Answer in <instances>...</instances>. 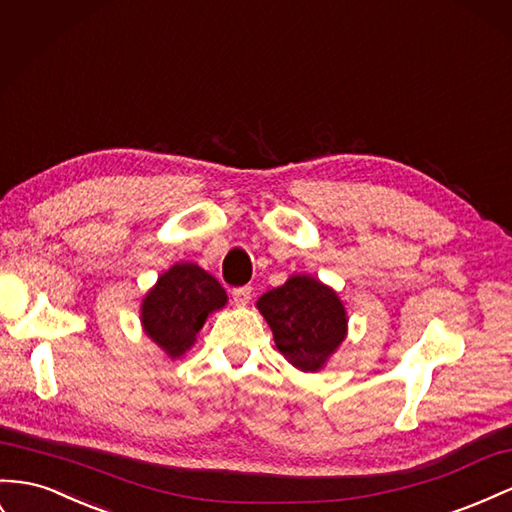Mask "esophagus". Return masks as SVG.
Instances as JSON below:
<instances>
[{
    "instance_id": "1",
    "label": "esophagus",
    "mask_w": 512,
    "mask_h": 512,
    "mask_svg": "<svg viewBox=\"0 0 512 512\" xmlns=\"http://www.w3.org/2000/svg\"><path fill=\"white\" fill-rule=\"evenodd\" d=\"M232 299L237 306H247L252 299V288L250 286H241V288H234L232 290Z\"/></svg>"
}]
</instances>
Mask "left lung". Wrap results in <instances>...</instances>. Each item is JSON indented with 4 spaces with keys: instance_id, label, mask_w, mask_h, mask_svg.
I'll list each match as a JSON object with an SVG mask.
<instances>
[{
    "instance_id": "obj_1",
    "label": "left lung",
    "mask_w": 512,
    "mask_h": 512,
    "mask_svg": "<svg viewBox=\"0 0 512 512\" xmlns=\"http://www.w3.org/2000/svg\"><path fill=\"white\" fill-rule=\"evenodd\" d=\"M278 351L303 372L321 370L347 336V310L334 288L312 275H290L256 301Z\"/></svg>"
}]
</instances>
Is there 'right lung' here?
Masks as SVG:
<instances>
[{"label":"right lung","mask_w":512,"mask_h":512,"mask_svg":"<svg viewBox=\"0 0 512 512\" xmlns=\"http://www.w3.org/2000/svg\"><path fill=\"white\" fill-rule=\"evenodd\" d=\"M228 295L211 273L193 262H178L159 275L142 301V327L165 355L176 359L189 351L198 331Z\"/></svg>","instance_id":"1"}]
</instances>
